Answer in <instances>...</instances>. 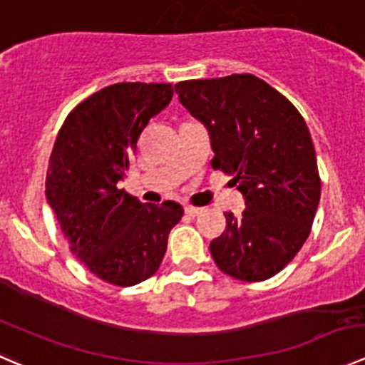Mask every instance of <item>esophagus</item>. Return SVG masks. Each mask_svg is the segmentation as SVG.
Returning a JSON list of instances; mask_svg holds the SVG:
<instances>
[{
  "label": "esophagus",
  "instance_id": "1",
  "mask_svg": "<svg viewBox=\"0 0 365 365\" xmlns=\"http://www.w3.org/2000/svg\"><path fill=\"white\" fill-rule=\"evenodd\" d=\"M184 211H186V215H190V216H198L202 211H204V209L193 207V205H186V207H184Z\"/></svg>",
  "mask_w": 365,
  "mask_h": 365
}]
</instances>
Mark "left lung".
<instances>
[{"label":"left lung","instance_id":"8db88e82","mask_svg":"<svg viewBox=\"0 0 365 365\" xmlns=\"http://www.w3.org/2000/svg\"><path fill=\"white\" fill-rule=\"evenodd\" d=\"M175 92L207 129L212 168L234 175L245 198L243 215L227 212V229L209 245L216 266L245 282L277 275L304 247L321 197L304 117L252 74L181 81Z\"/></svg>","mask_w":365,"mask_h":365}]
</instances>
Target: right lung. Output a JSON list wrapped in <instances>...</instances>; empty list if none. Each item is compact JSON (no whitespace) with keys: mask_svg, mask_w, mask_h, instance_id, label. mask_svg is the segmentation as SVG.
<instances>
[{"mask_svg":"<svg viewBox=\"0 0 365 365\" xmlns=\"http://www.w3.org/2000/svg\"><path fill=\"white\" fill-rule=\"evenodd\" d=\"M174 96L170 83H117L65 118L46 178V198L71 252L104 282L135 286L160 269L184 209L143 204L118 181L154 115Z\"/></svg>","mask_w":365,"mask_h":365,"instance_id":"right-lung-1","label":"right lung"}]
</instances>
